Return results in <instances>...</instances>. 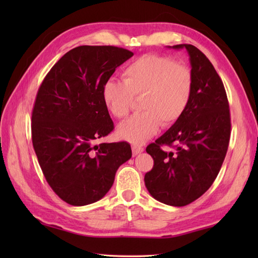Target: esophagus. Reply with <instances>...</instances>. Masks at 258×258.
I'll use <instances>...</instances> for the list:
<instances>
[{"instance_id": "34e87169", "label": "esophagus", "mask_w": 258, "mask_h": 258, "mask_svg": "<svg viewBox=\"0 0 258 258\" xmlns=\"http://www.w3.org/2000/svg\"><path fill=\"white\" fill-rule=\"evenodd\" d=\"M144 151V147L141 146V145H133L132 146V152H133V155H139L141 154L142 152Z\"/></svg>"}]
</instances>
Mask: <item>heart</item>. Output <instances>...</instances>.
<instances>
[{
	"label": "heart",
	"mask_w": 258,
	"mask_h": 258,
	"mask_svg": "<svg viewBox=\"0 0 258 258\" xmlns=\"http://www.w3.org/2000/svg\"><path fill=\"white\" fill-rule=\"evenodd\" d=\"M124 81L111 79L103 86L107 109L116 118L127 116L134 96H143L141 108L117 128L120 139L141 144L152 138L162 123L171 126L183 116L193 93L190 70L175 59L158 54H146L123 71Z\"/></svg>",
	"instance_id": "b5f03b06"
}]
</instances>
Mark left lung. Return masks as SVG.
<instances>
[{
    "label": "left lung",
    "mask_w": 258,
    "mask_h": 258,
    "mask_svg": "<svg viewBox=\"0 0 258 258\" xmlns=\"http://www.w3.org/2000/svg\"><path fill=\"white\" fill-rule=\"evenodd\" d=\"M172 47L188 53L193 93L183 116L146 147L154 166L144 182L155 200L179 207L199 199L215 180L228 149L231 114L223 82L205 54L190 44ZM164 145L175 150H163Z\"/></svg>",
    "instance_id": "obj_1"
}]
</instances>
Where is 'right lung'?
Segmentation results:
<instances>
[{"label":"right lung","mask_w":258,"mask_h":258,"mask_svg":"<svg viewBox=\"0 0 258 258\" xmlns=\"http://www.w3.org/2000/svg\"><path fill=\"white\" fill-rule=\"evenodd\" d=\"M133 52L82 45L58 59L43 80L32 112V143L46 182L73 206L100 201L132 157L127 142L95 144L114 128L103 86Z\"/></svg>","instance_id":"1"}]
</instances>
